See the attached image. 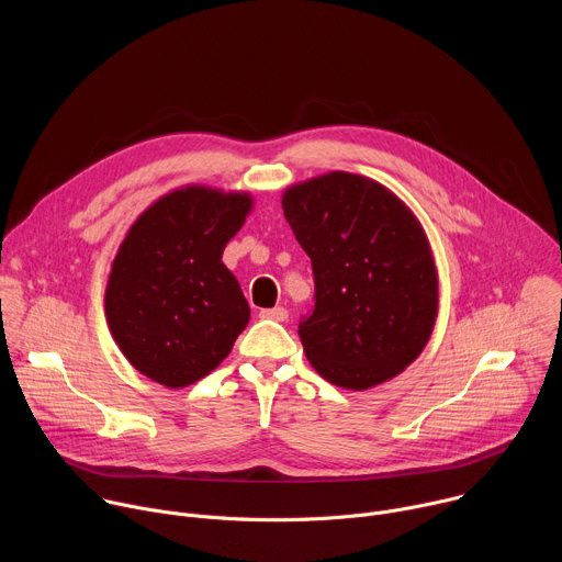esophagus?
Returning <instances> with one entry per match:
<instances>
[{
	"instance_id": "esophagus-1",
	"label": "esophagus",
	"mask_w": 562,
	"mask_h": 562,
	"mask_svg": "<svg viewBox=\"0 0 562 562\" xmlns=\"http://www.w3.org/2000/svg\"><path fill=\"white\" fill-rule=\"evenodd\" d=\"M260 317H265V319H276V323H284V319L289 317V311H286L284 306L262 308V311H260Z\"/></svg>"
}]
</instances>
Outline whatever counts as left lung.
Wrapping results in <instances>:
<instances>
[{"label":"left lung","instance_id":"8db88e82","mask_svg":"<svg viewBox=\"0 0 562 562\" xmlns=\"http://www.w3.org/2000/svg\"><path fill=\"white\" fill-rule=\"evenodd\" d=\"M282 209L313 269V306L297 327L313 369L356 391L397 375L438 311L418 220L378 182L342 171L291 187Z\"/></svg>","mask_w":562,"mask_h":562}]
</instances>
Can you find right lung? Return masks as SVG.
<instances>
[{
    "mask_svg": "<svg viewBox=\"0 0 562 562\" xmlns=\"http://www.w3.org/2000/svg\"><path fill=\"white\" fill-rule=\"evenodd\" d=\"M249 211V195L189 187L131 226L104 302L117 347L146 378L171 389L193 384L245 331L251 311L222 251Z\"/></svg>",
    "mask_w": 562,
    "mask_h": 562,
    "instance_id": "add662e5",
    "label": "right lung"
}]
</instances>
